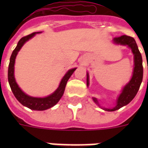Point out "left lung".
Here are the masks:
<instances>
[{"instance_id":"left-lung-1","label":"left lung","mask_w":148,"mask_h":148,"mask_svg":"<svg viewBox=\"0 0 148 148\" xmlns=\"http://www.w3.org/2000/svg\"><path fill=\"white\" fill-rule=\"evenodd\" d=\"M113 41L116 45H127L128 46L134 53V67L133 75L131 81L124 86L122 92L119 95L117 100V105L113 108H103L107 111H114L120 109L122 107L129 103L134 97H135L140 88V84L143 80V65L142 57L140 51L138 50V45L136 44L135 40L130 36L122 35L121 37H117L113 39ZM87 85H89V75L87 74ZM93 101L100 106L97 98L93 97ZM101 107V106H100Z\"/></svg>"}]
</instances>
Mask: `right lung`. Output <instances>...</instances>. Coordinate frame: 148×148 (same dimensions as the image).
I'll list each match as a JSON object with an SVG mask.
<instances>
[{"label":"right lung","mask_w":148,"mask_h":148,"mask_svg":"<svg viewBox=\"0 0 148 148\" xmlns=\"http://www.w3.org/2000/svg\"><path fill=\"white\" fill-rule=\"evenodd\" d=\"M41 33V32H34L27 36L23 37L21 40L17 43V47H15V49L13 51L12 54L10 56V63H9V67H8V82L10 84V89L12 90L13 94L17 98V100L19 101L20 103L23 104L24 106L27 108H30L31 110H47L48 108H52L54 106L56 103H58V101H60V99L64 95V92L65 87L67 84V82L68 79L71 77L72 74L76 70V68H73V69L69 70L66 73L64 77L62 78L60 81V85L58 87L57 90L51 94V95L47 96L46 97H31L29 95H26L21 90V89L18 87L17 84L16 83L14 78V63H15V58L17 56L18 51L21 50L22 46L26 43L28 40L32 38L36 34Z\"/></svg>","instance_id":"obj_1"}]
</instances>
